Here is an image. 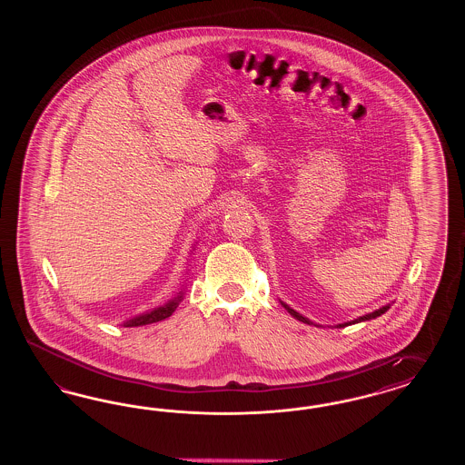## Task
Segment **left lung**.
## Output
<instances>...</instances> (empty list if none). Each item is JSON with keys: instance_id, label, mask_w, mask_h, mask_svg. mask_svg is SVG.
<instances>
[{"instance_id": "8db88e82", "label": "left lung", "mask_w": 465, "mask_h": 465, "mask_svg": "<svg viewBox=\"0 0 465 465\" xmlns=\"http://www.w3.org/2000/svg\"><path fill=\"white\" fill-rule=\"evenodd\" d=\"M282 307L288 310L293 317H295L296 321H302V322H305V324H313L312 321H309L307 317H303L302 313H298L296 310L292 309V307H288L286 303H282ZM391 309V305H385V307H381V309L375 310V312H371V313H366L363 317H358V319H354L351 322H344V324H338V327H346V325L358 324V322H365V321H371V319H377V317H381V313H385L387 310Z\"/></svg>"}]
</instances>
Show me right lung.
<instances>
[{
  "label": "right lung",
  "instance_id": "1",
  "mask_svg": "<svg viewBox=\"0 0 465 465\" xmlns=\"http://www.w3.org/2000/svg\"><path fill=\"white\" fill-rule=\"evenodd\" d=\"M183 296V292H181L179 295L175 296V298H172L165 305L156 307L155 310H150V312H146V313H141L138 317L129 319V321L124 322V327H138V325L153 324V322H160V321L167 319V317H170V315L175 312V309L179 307Z\"/></svg>",
  "mask_w": 465,
  "mask_h": 465
}]
</instances>
